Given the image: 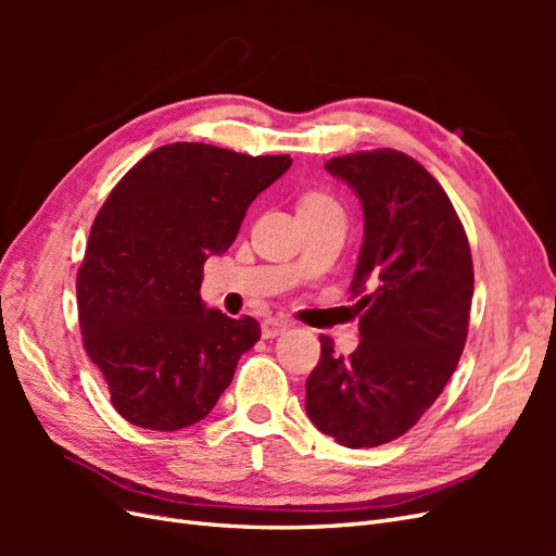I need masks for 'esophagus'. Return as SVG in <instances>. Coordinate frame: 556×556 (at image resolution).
<instances>
[{
  "label": "esophagus",
  "instance_id": "obj_1",
  "mask_svg": "<svg viewBox=\"0 0 556 556\" xmlns=\"http://www.w3.org/2000/svg\"><path fill=\"white\" fill-rule=\"evenodd\" d=\"M290 325L285 323V319H278V317H266L262 323V336L264 339H276V336H280L282 331H288Z\"/></svg>",
  "mask_w": 556,
  "mask_h": 556
}]
</instances>
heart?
Returning <instances> with one entry per match:
<instances>
[{"instance_id": "1", "label": "heart", "mask_w": 556, "mask_h": 556, "mask_svg": "<svg viewBox=\"0 0 556 556\" xmlns=\"http://www.w3.org/2000/svg\"><path fill=\"white\" fill-rule=\"evenodd\" d=\"M325 208H339L336 206V201L325 194V192H311L301 201V208L299 211H325Z\"/></svg>"}]
</instances>
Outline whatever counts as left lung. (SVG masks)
<instances>
[{
	"label": "left lung",
	"mask_w": 556,
	"mask_h": 556,
	"mask_svg": "<svg viewBox=\"0 0 556 556\" xmlns=\"http://www.w3.org/2000/svg\"><path fill=\"white\" fill-rule=\"evenodd\" d=\"M325 169L362 201L364 243L350 292L362 341L339 357L327 336L306 380L313 425L345 447H378L417 425L457 368L473 260L457 211L422 164L392 148Z\"/></svg>",
	"instance_id": "obj_1"
}]
</instances>
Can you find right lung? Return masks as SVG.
Returning <instances> with one entry per match:
<instances>
[{"label":"right lung","instance_id":"add662e5","mask_svg":"<svg viewBox=\"0 0 556 556\" xmlns=\"http://www.w3.org/2000/svg\"><path fill=\"white\" fill-rule=\"evenodd\" d=\"M290 164V155L169 143L111 190L76 296L83 345L127 422L153 431L197 425L260 341L255 317L208 308L199 288L204 262L233 243L248 206Z\"/></svg>","mask_w":556,"mask_h":556}]
</instances>
